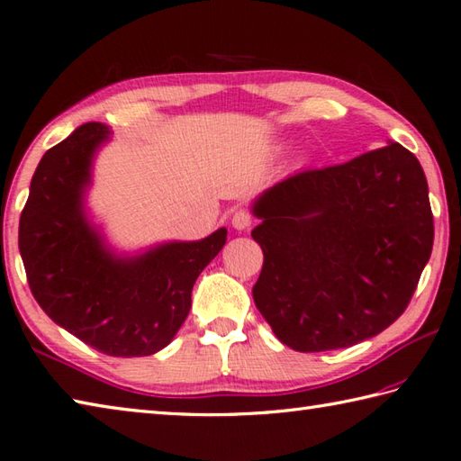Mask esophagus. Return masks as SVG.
I'll use <instances>...</instances> for the list:
<instances>
[{
  "mask_svg": "<svg viewBox=\"0 0 461 461\" xmlns=\"http://www.w3.org/2000/svg\"><path fill=\"white\" fill-rule=\"evenodd\" d=\"M231 225L233 230L244 231L252 225V215H249V212H246V209H238V212L231 215Z\"/></svg>",
  "mask_w": 461,
  "mask_h": 461,
  "instance_id": "1",
  "label": "esophagus"
}]
</instances>
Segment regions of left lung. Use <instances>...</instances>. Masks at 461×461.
I'll return each instance as SVG.
<instances>
[{
    "label": "left lung",
    "instance_id": "1",
    "mask_svg": "<svg viewBox=\"0 0 461 461\" xmlns=\"http://www.w3.org/2000/svg\"><path fill=\"white\" fill-rule=\"evenodd\" d=\"M254 303L300 353L347 348L405 312L433 248L428 179L399 143L304 171L254 199Z\"/></svg>",
    "mask_w": 461,
    "mask_h": 461
}]
</instances>
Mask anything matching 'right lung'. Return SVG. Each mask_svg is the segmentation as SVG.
Here are the masks:
<instances>
[{
    "label": "right lung",
    "instance_id": "add662e5",
    "mask_svg": "<svg viewBox=\"0 0 461 461\" xmlns=\"http://www.w3.org/2000/svg\"><path fill=\"white\" fill-rule=\"evenodd\" d=\"M111 135L86 122L46 150L20 217V254L33 298L58 326L104 355L147 357L185 322L197 276L228 230L116 252L86 207L95 158Z\"/></svg>",
    "mask_w": 461,
    "mask_h": 461
}]
</instances>
